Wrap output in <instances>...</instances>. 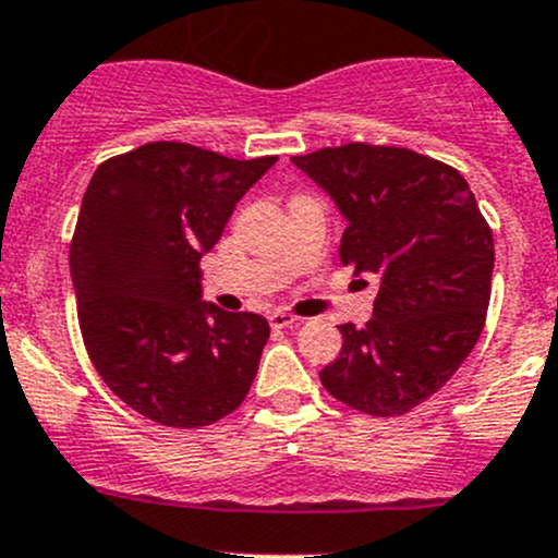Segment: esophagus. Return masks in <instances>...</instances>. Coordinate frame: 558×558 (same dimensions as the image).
Returning <instances> with one entry per match:
<instances>
[{
	"label": "esophagus",
	"mask_w": 558,
	"mask_h": 558,
	"mask_svg": "<svg viewBox=\"0 0 558 558\" xmlns=\"http://www.w3.org/2000/svg\"><path fill=\"white\" fill-rule=\"evenodd\" d=\"M296 315H291V313H283V311H275V313H269V326H272V329H291V326L296 324Z\"/></svg>",
	"instance_id": "1"
}]
</instances>
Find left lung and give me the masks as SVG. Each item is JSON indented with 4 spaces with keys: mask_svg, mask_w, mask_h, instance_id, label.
Here are the masks:
<instances>
[{
    "mask_svg": "<svg viewBox=\"0 0 558 558\" xmlns=\"http://www.w3.org/2000/svg\"><path fill=\"white\" fill-rule=\"evenodd\" d=\"M291 161L345 218L340 262L378 278L373 318L340 326V356L320 384L362 413H408L451 380L481 337L492 229L466 180L415 150L351 143Z\"/></svg>",
    "mask_w": 558,
    "mask_h": 558,
    "instance_id": "obj_1",
    "label": "left lung"
}]
</instances>
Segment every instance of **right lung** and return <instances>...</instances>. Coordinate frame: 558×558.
<instances>
[{
    "instance_id": "obj_1",
    "label": "right lung",
    "mask_w": 558,
    "mask_h": 558,
    "mask_svg": "<svg viewBox=\"0 0 558 558\" xmlns=\"http://www.w3.org/2000/svg\"><path fill=\"white\" fill-rule=\"evenodd\" d=\"M148 143L97 167L70 247L94 367L145 418L196 429L240 408L267 318L202 300L199 262L245 191L275 165Z\"/></svg>"
}]
</instances>
